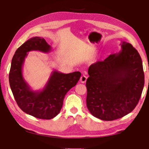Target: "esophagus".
Here are the masks:
<instances>
[{
    "mask_svg": "<svg viewBox=\"0 0 149 149\" xmlns=\"http://www.w3.org/2000/svg\"><path fill=\"white\" fill-rule=\"evenodd\" d=\"M86 79H87V77L85 75H83L80 78V82L81 83H84L86 81Z\"/></svg>",
    "mask_w": 149,
    "mask_h": 149,
    "instance_id": "34e87169",
    "label": "esophagus"
}]
</instances>
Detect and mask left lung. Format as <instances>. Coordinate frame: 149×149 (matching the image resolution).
<instances>
[{"instance_id":"left-lung-1","label":"left lung","mask_w":149,"mask_h":149,"mask_svg":"<svg viewBox=\"0 0 149 149\" xmlns=\"http://www.w3.org/2000/svg\"><path fill=\"white\" fill-rule=\"evenodd\" d=\"M121 50L89 67L87 107L103 120H113L132 112L144 85L141 57L131 44L123 42Z\"/></svg>"}]
</instances>
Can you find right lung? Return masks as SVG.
<instances>
[{
	"label": "right lung",
	"mask_w": 149,
	"mask_h": 149,
	"mask_svg": "<svg viewBox=\"0 0 149 149\" xmlns=\"http://www.w3.org/2000/svg\"><path fill=\"white\" fill-rule=\"evenodd\" d=\"M52 49L43 38L32 37L17 49L11 63L9 83L17 104L25 113L38 119H51L59 114L66 94L77 84L81 75L79 71L65 74L55 70L42 90L31 89L22 73L27 53H49Z\"/></svg>",
	"instance_id": "add662e5"
}]
</instances>
